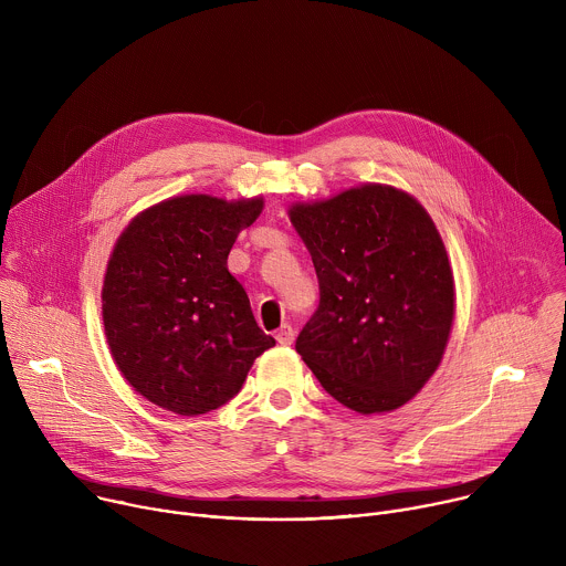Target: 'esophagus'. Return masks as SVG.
Returning a JSON list of instances; mask_svg holds the SVG:
<instances>
[{
    "instance_id": "obj_1",
    "label": "esophagus",
    "mask_w": 566,
    "mask_h": 566,
    "mask_svg": "<svg viewBox=\"0 0 566 566\" xmlns=\"http://www.w3.org/2000/svg\"><path fill=\"white\" fill-rule=\"evenodd\" d=\"M293 338H295V329H293L291 325H282V327L277 329V334H275V340H277L280 345H291Z\"/></svg>"
}]
</instances>
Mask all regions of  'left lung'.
Returning <instances> with one entry per match:
<instances>
[{"instance_id": "1", "label": "left lung", "mask_w": 566, "mask_h": 566, "mask_svg": "<svg viewBox=\"0 0 566 566\" xmlns=\"http://www.w3.org/2000/svg\"><path fill=\"white\" fill-rule=\"evenodd\" d=\"M289 219L319 282L297 354L358 415L406 406L441 365L454 322L452 266L432 217L406 190L363 184L297 201Z\"/></svg>"}]
</instances>
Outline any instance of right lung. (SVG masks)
I'll list each match as a JSON object with an SVG mask.
<instances>
[{
	"label": "right lung",
	"mask_w": 566,
	"mask_h": 566,
	"mask_svg": "<svg viewBox=\"0 0 566 566\" xmlns=\"http://www.w3.org/2000/svg\"><path fill=\"white\" fill-rule=\"evenodd\" d=\"M264 197L181 195L138 212L116 239L103 280V325L123 378L181 417L217 410L275 345L228 271L237 234Z\"/></svg>",
	"instance_id": "1"
}]
</instances>
